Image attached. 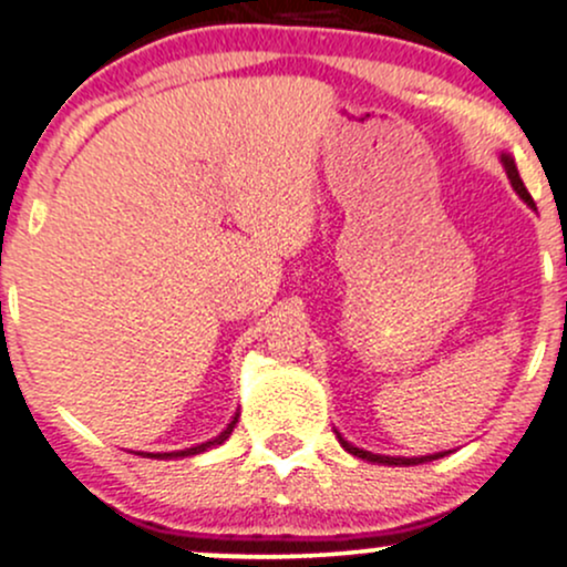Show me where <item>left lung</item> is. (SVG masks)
Returning a JSON list of instances; mask_svg holds the SVG:
<instances>
[{
    "mask_svg": "<svg viewBox=\"0 0 567 567\" xmlns=\"http://www.w3.org/2000/svg\"><path fill=\"white\" fill-rule=\"evenodd\" d=\"M501 161H503V166H506V174H508V179H512L514 190L519 193L522 198H525V204H527V207H533V209H536V204H533L530 193H527L525 183H522L519 172H516V164H514V158H512V155H501ZM336 439H339V444L344 446V450L350 452V455L360 457V460H369V463H382V465H420V463H431V460H439V457H444V455H446V452H435V455H425V457H388V455H374V452L358 450V446H352L350 441H344V439H341L339 433H336Z\"/></svg>",
    "mask_w": 567,
    "mask_h": 567,
    "instance_id": "obj_1",
    "label": "left lung"
}]
</instances>
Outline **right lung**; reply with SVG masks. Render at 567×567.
<instances>
[{
    "label": "right lung",
    "instance_id": "add662e5",
    "mask_svg": "<svg viewBox=\"0 0 567 567\" xmlns=\"http://www.w3.org/2000/svg\"><path fill=\"white\" fill-rule=\"evenodd\" d=\"M236 420H239V414H236L234 420L228 422V427H226V431H223L220 435H215V439H213V441H207V444H198V446H190V450H179V452H158V455H145V457L172 460V457H190V455H202V452H207L209 446H217V444H223V441H226L228 435L234 433V425H236Z\"/></svg>",
    "mask_w": 567,
    "mask_h": 567
}]
</instances>
